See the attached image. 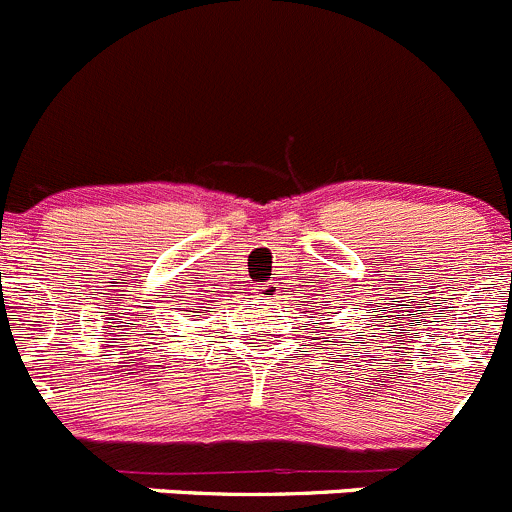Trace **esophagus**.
<instances>
[{
	"label": "esophagus",
	"mask_w": 512,
	"mask_h": 512,
	"mask_svg": "<svg viewBox=\"0 0 512 512\" xmlns=\"http://www.w3.org/2000/svg\"><path fill=\"white\" fill-rule=\"evenodd\" d=\"M260 298H265V300H275V298H278V285H275V283L262 285V288H260Z\"/></svg>",
	"instance_id": "obj_1"
}]
</instances>
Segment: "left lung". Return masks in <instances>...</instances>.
Returning a JSON list of instances; mask_svg holds the SVG:
<instances>
[{"instance_id": "obj_1", "label": "left lung", "mask_w": 512, "mask_h": 512, "mask_svg": "<svg viewBox=\"0 0 512 512\" xmlns=\"http://www.w3.org/2000/svg\"><path fill=\"white\" fill-rule=\"evenodd\" d=\"M326 321H328V318H326Z\"/></svg>"}]
</instances>
